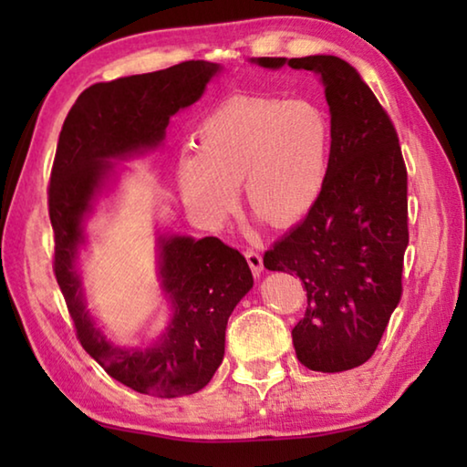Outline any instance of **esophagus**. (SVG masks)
Wrapping results in <instances>:
<instances>
[{"label":"esophagus","instance_id":"obj_1","mask_svg":"<svg viewBox=\"0 0 467 467\" xmlns=\"http://www.w3.org/2000/svg\"><path fill=\"white\" fill-rule=\"evenodd\" d=\"M244 257H247V264H249V267H251L253 275H259V274L264 272V259H262V255H259V253H257L255 249H247V251H244Z\"/></svg>","mask_w":467,"mask_h":467}]
</instances>
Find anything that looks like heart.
<instances>
[{
    "mask_svg": "<svg viewBox=\"0 0 467 467\" xmlns=\"http://www.w3.org/2000/svg\"><path fill=\"white\" fill-rule=\"evenodd\" d=\"M331 130L309 100L233 97L203 117L197 152L179 162L185 203L212 228L244 200L274 226H292L319 202L329 171Z\"/></svg>",
    "mask_w": 467,
    "mask_h": 467,
    "instance_id": "heart-1",
    "label": "heart"
}]
</instances>
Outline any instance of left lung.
<instances>
[{
	"mask_svg": "<svg viewBox=\"0 0 467 467\" xmlns=\"http://www.w3.org/2000/svg\"><path fill=\"white\" fill-rule=\"evenodd\" d=\"M262 67L321 76L331 115L329 171L315 208L264 265L296 274L306 311L295 329L306 368L339 373L373 357L401 298L408 247V172L398 131L350 63L334 55L259 57Z\"/></svg>",
	"mask_w": 467,
	"mask_h": 467,
	"instance_id": "8db88e82",
	"label": "left lung"
}]
</instances>
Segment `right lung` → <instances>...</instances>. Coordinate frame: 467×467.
I'll return each mask as SVG.
<instances>
[{
  "label": "right lung",
  "mask_w": 467,
  "mask_h": 467,
  "mask_svg": "<svg viewBox=\"0 0 467 467\" xmlns=\"http://www.w3.org/2000/svg\"><path fill=\"white\" fill-rule=\"evenodd\" d=\"M218 72V63L200 59L90 86L63 121L53 161V270L78 339L115 381L156 398L192 395L214 377L224 358L228 317L253 288L247 262L216 236H158V275L172 317L152 346L123 348L109 342L86 309L78 251L86 239L84 220L115 172L113 161L161 146L171 117L200 100Z\"/></svg>",
  "instance_id": "right-lung-1"
}]
</instances>
